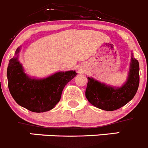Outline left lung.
Listing matches in <instances>:
<instances>
[{"label": "left lung", "instance_id": "obj_1", "mask_svg": "<svg viewBox=\"0 0 148 148\" xmlns=\"http://www.w3.org/2000/svg\"><path fill=\"white\" fill-rule=\"evenodd\" d=\"M88 79L85 96L88 101L101 110L114 111L134 97L139 84V62L132 55L127 81L120 88L101 83L92 77H88Z\"/></svg>", "mask_w": 148, "mask_h": 148}]
</instances>
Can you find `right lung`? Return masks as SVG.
Here are the masks:
<instances>
[{
	"instance_id": "obj_1",
	"label": "right lung",
	"mask_w": 148,
	"mask_h": 148,
	"mask_svg": "<svg viewBox=\"0 0 148 148\" xmlns=\"http://www.w3.org/2000/svg\"><path fill=\"white\" fill-rule=\"evenodd\" d=\"M20 51L18 47L7 68L11 95L19 105L34 112L52 110L60 101L65 85L77 74L75 71H59L44 79L31 78L24 72L18 60Z\"/></svg>"
}]
</instances>
